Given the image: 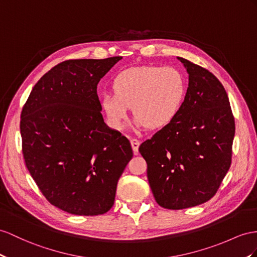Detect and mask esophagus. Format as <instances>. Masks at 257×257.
Listing matches in <instances>:
<instances>
[{"label": "esophagus", "mask_w": 257, "mask_h": 257, "mask_svg": "<svg viewBox=\"0 0 257 257\" xmlns=\"http://www.w3.org/2000/svg\"><path fill=\"white\" fill-rule=\"evenodd\" d=\"M130 143H131V147H133V150L135 154L138 153V150H139V146H140V141L136 139V138H134V139L130 140Z\"/></svg>", "instance_id": "obj_1"}]
</instances>
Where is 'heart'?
<instances>
[{"label":"heart","mask_w":257,"mask_h":257,"mask_svg":"<svg viewBox=\"0 0 257 257\" xmlns=\"http://www.w3.org/2000/svg\"><path fill=\"white\" fill-rule=\"evenodd\" d=\"M187 80L174 67L139 66L124 69L113 80V92L101 106L111 128L119 130L134 107L137 127L163 128L175 120L187 95Z\"/></svg>","instance_id":"b5f03b06"}]
</instances>
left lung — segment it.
I'll return each mask as SVG.
<instances>
[{
  "mask_svg": "<svg viewBox=\"0 0 257 257\" xmlns=\"http://www.w3.org/2000/svg\"><path fill=\"white\" fill-rule=\"evenodd\" d=\"M178 58L189 74L182 108L139 148L155 201L167 209L200 205L216 194L231 165L235 130L221 82L206 68Z\"/></svg>",
  "mask_w": 257,
  "mask_h": 257,
  "instance_id": "obj_1",
  "label": "left lung"
}]
</instances>
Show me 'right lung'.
Instances as JSON below:
<instances>
[{
  "instance_id": "add662e5",
  "label": "right lung",
  "mask_w": 257,
  "mask_h": 257,
  "mask_svg": "<svg viewBox=\"0 0 257 257\" xmlns=\"http://www.w3.org/2000/svg\"><path fill=\"white\" fill-rule=\"evenodd\" d=\"M121 60H68L30 92L21 115L26 167L52 205L80 216L108 212L133 149L109 129L96 93L101 78Z\"/></svg>"
}]
</instances>
